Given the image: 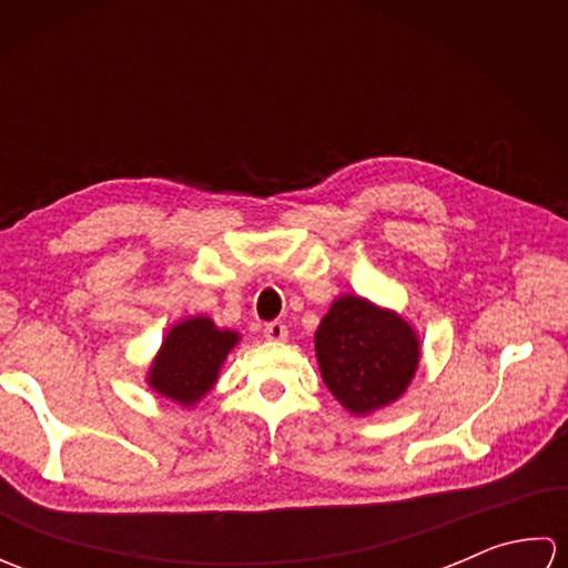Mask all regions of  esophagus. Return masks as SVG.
<instances>
[{
    "mask_svg": "<svg viewBox=\"0 0 568 568\" xmlns=\"http://www.w3.org/2000/svg\"><path fill=\"white\" fill-rule=\"evenodd\" d=\"M263 336L268 342H285L287 339V327L283 322H268L263 327Z\"/></svg>",
    "mask_w": 568,
    "mask_h": 568,
    "instance_id": "1",
    "label": "esophagus"
}]
</instances>
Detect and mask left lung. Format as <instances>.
I'll return each mask as SVG.
<instances>
[{"mask_svg":"<svg viewBox=\"0 0 568 568\" xmlns=\"http://www.w3.org/2000/svg\"><path fill=\"white\" fill-rule=\"evenodd\" d=\"M322 381L356 417L400 400L419 368L413 324L361 295L336 297L315 332Z\"/></svg>","mask_w":568,"mask_h":568,"instance_id":"1","label":"left lung"}]
</instances>
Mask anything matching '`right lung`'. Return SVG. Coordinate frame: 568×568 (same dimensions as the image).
I'll use <instances>...</instances> for the list:
<instances>
[{
	"label": "right lung",
	"instance_id": "right-lung-1",
	"mask_svg": "<svg viewBox=\"0 0 568 568\" xmlns=\"http://www.w3.org/2000/svg\"><path fill=\"white\" fill-rule=\"evenodd\" d=\"M239 342V332L216 327L210 317L175 322L151 361L149 388L180 407H195L214 388L226 356Z\"/></svg>",
	"mask_w": 568,
	"mask_h": 568
}]
</instances>
